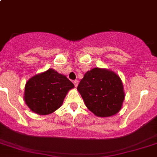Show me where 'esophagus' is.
Masks as SVG:
<instances>
[{
	"label": "esophagus",
	"mask_w": 157,
	"mask_h": 157,
	"mask_svg": "<svg viewBox=\"0 0 157 157\" xmlns=\"http://www.w3.org/2000/svg\"><path fill=\"white\" fill-rule=\"evenodd\" d=\"M73 82H74V84H75V87H77V85H78V81H77V80H74Z\"/></svg>",
	"instance_id": "34e87169"
}]
</instances>
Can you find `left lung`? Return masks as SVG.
Here are the masks:
<instances>
[{
  "label": "left lung",
  "mask_w": 157,
  "mask_h": 157,
  "mask_svg": "<svg viewBox=\"0 0 157 157\" xmlns=\"http://www.w3.org/2000/svg\"><path fill=\"white\" fill-rule=\"evenodd\" d=\"M77 90L86 107L98 117H110L118 113L124 100L119 76L109 69L94 68L80 80Z\"/></svg>",
  "instance_id": "8db88e82"
}]
</instances>
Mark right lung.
Listing matches in <instances>:
<instances>
[{
  "label": "right lung",
  "mask_w": 157,
  "mask_h": 157,
  "mask_svg": "<svg viewBox=\"0 0 157 157\" xmlns=\"http://www.w3.org/2000/svg\"><path fill=\"white\" fill-rule=\"evenodd\" d=\"M74 87L65 75L50 68L26 82L24 98L31 111L49 115L62 106L67 93Z\"/></svg>",
  "instance_id": "1"
}]
</instances>
